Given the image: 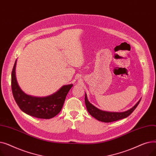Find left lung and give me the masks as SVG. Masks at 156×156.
I'll return each instance as SVG.
<instances>
[{
	"label": "left lung",
	"mask_w": 156,
	"mask_h": 156,
	"mask_svg": "<svg viewBox=\"0 0 156 156\" xmlns=\"http://www.w3.org/2000/svg\"><path fill=\"white\" fill-rule=\"evenodd\" d=\"M140 100L139 101L132 109H129L127 111L122 112H107V111H103L99 109H97V108L95 107L94 105H93L92 104H90L88 102L87 97V94H85V102L86 105V108L89 114H90L92 116L97 119V120L101 121L102 122H110L116 121H118L121 119H124L128 117L136 109L139 102H140Z\"/></svg>",
	"instance_id": "obj_1"
}]
</instances>
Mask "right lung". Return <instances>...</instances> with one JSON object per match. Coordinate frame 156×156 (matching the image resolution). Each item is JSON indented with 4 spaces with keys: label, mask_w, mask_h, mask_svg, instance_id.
<instances>
[{
    "label": "right lung",
    "mask_w": 156,
    "mask_h": 156,
    "mask_svg": "<svg viewBox=\"0 0 156 156\" xmlns=\"http://www.w3.org/2000/svg\"><path fill=\"white\" fill-rule=\"evenodd\" d=\"M16 61L11 74V88L14 99L24 112L37 118L51 119L58 114L73 85H64L55 94L46 97H35L24 94L19 87L15 76Z\"/></svg>",
    "instance_id": "add662e5"
}]
</instances>
